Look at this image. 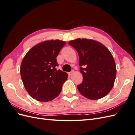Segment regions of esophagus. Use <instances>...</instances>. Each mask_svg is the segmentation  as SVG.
I'll return each instance as SVG.
<instances>
[{
    "instance_id": "1",
    "label": "esophagus",
    "mask_w": 135,
    "mask_h": 135,
    "mask_svg": "<svg viewBox=\"0 0 135 135\" xmlns=\"http://www.w3.org/2000/svg\"><path fill=\"white\" fill-rule=\"evenodd\" d=\"M73 73H74V70H72L71 72L69 73H68V74H69V75H72V74H73Z\"/></svg>"
}]
</instances>
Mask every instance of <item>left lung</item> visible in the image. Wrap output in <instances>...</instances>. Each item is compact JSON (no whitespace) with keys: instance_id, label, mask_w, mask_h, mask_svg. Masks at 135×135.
<instances>
[{"instance_id":"left-lung-1","label":"left lung","mask_w":135,"mask_h":135,"mask_svg":"<svg viewBox=\"0 0 135 135\" xmlns=\"http://www.w3.org/2000/svg\"><path fill=\"white\" fill-rule=\"evenodd\" d=\"M79 57L83 81L77 85L80 93L90 100L104 97L114 86L117 70L113 57L108 48L95 40L76 39L68 43Z\"/></svg>"}]
</instances>
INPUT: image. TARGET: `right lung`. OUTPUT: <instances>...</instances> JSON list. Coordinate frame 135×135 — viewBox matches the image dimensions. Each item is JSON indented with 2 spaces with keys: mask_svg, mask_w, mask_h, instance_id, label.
Segmentation results:
<instances>
[{
  "mask_svg": "<svg viewBox=\"0 0 135 135\" xmlns=\"http://www.w3.org/2000/svg\"><path fill=\"white\" fill-rule=\"evenodd\" d=\"M65 44L59 40L44 41L31 48L23 57L20 74L24 87L33 99L47 102L59 95L68 75L57 70L56 58Z\"/></svg>",
  "mask_w": 135,
  "mask_h": 135,
  "instance_id": "add662e5",
  "label": "right lung"
}]
</instances>
